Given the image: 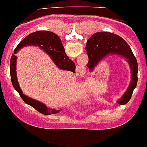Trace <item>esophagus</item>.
<instances>
[{
    "instance_id": "esophagus-1",
    "label": "esophagus",
    "mask_w": 147,
    "mask_h": 147,
    "mask_svg": "<svg viewBox=\"0 0 147 147\" xmlns=\"http://www.w3.org/2000/svg\"><path fill=\"white\" fill-rule=\"evenodd\" d=\"M78 74H80V75H84L85 72V69H84V67L82 68V67H80L79 70H78Z\"/></svg>"
}]
</instances>
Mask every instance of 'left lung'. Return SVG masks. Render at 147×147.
Wrapping results in <instances>:
<instances>
[{"mask_svg":"<svg viewBox=\"0 0 147 147\" xmlns=\"http://www.w3.org/2000/svg\"><path fill=\"white\" fill-rule=\"evenodd\" d=\"M85 49L89 59L87 67L90 71L109 55H120L127 59L131 71V81L127 90L117 101L120 105L127 103L138 81V63L129 45L123 38L113 33L97 32L88 39Z\"/></svg>","mask_w":147,"mask_h":147,"instance_id":"obj_1","label":"left lung"}]
</instances>
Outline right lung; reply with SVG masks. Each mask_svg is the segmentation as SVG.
<instances>
[{
  "instance_id": "obj_1",
  "label": "right lung",
  "mask_w": 147,
  "mask_h": 147,
  "mask_svg": "<svg viewBox=\"0 0 147 147\" xmlns=\"http://www.w3.org/2000/svg\"><path fill=\"white\" fill-rule=\"evenodd\" d=\"M37 46L40 49H43L47 54L50 56L55 65L59 69L71 71L75 72V65L71 59H69L66 55L63 45L60 38L56 34L48 31H38L33 32L26 36L18 46L14 49V55H12L10 62V72L12 85L14 89L19 93L23 100L28 105L35 108L39 113L45 115L55 114L60 111V110L56 111L55 109H51L47 105L38 100L32 99L29 97L23 94L22 90L18 85L16 76V59L17 57L15 54L17 53L21 48L26 46Z\"/></svg>"
}]
</instances>
